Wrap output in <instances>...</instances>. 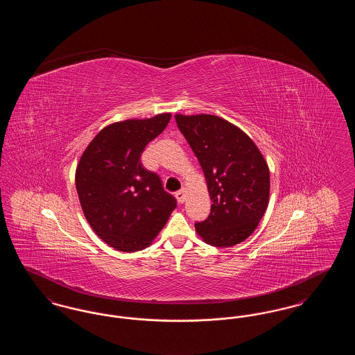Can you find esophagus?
<instances>
[{"label": "esophagus", "instance_id": "1", "mask_svg": "<svg viewBox=\"0 0 355 355\" xmlns=\"http://www.w3.org/2000/svg\"><path fill=\"white\" fill-rule=\"evenodd\" d=\"M175 198H177V201L180 203L185 202L186 200V191L185 189H181V190H178L177 193H175Z\"/></svg>", "mask_w": 355, "mask_h": 355}]
</instances>
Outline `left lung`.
<instances>
[{"label": "left lung", "mask_w": 355, "mask_h": 355, "mask_svg": "<svg viewBox=\"0 0 355 355\" xmlns=\"http://www.w3.org/2000/svg\"><path fill=\"white\" fill-rule=\"evenodd\" d=\"M174 117L198 158L213 202L196 230L211 246H234L253 233L268 209L269 166L252 138L229 121L211 114Z\"/></svg>", "instance_id": "left-lung-1"}]
</instances>
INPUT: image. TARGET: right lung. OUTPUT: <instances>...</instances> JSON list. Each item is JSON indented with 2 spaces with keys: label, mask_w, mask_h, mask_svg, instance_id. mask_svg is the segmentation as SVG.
<instances>
[{
  "label": "right lung",
  "mask_w": 355,
  "mask_h": 355,
  "mask_svg": "<svg viewBox=\"0 0 355 355\" xmlns=\"http://www.w3.org/2000/svg\"><path fill=\"white\" fill-rule=\"evenodd\" d=\"M170 119V113H162L114 122L93 138L77 165L76 187L85 218L119 252L148 248L177 206L159 177L145 169L139 158Z\"/></svg>",
  "instance_id": "add662e5"
}]
</instances>
